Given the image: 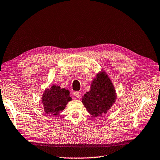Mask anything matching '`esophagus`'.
I'll list each match as a JSON object with an SVG mask.
<instances>
[{"mask_svg":"<svg viewBox=\"0 0 160 160\" xmlns=\"http://www.w3.org/2000/svg\"><path fill=\"white\" fill-rule=\"evenodd\" d=\"M73 95L75 96L77 98H79L81 97V92H75L73 93Z\"/></svg>","mask_w":160,"mask_h":160,"instance_id":"1","label":"esophagus"}]
</instances>
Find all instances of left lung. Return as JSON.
Wrapping results in <instances>:
<instances>
[{
	"label": "left lung",
	"mask_w": 160,
	"mask_h": 160,
	"mask_svg": "<svg viewBox=\"0 0 160 160\" xmlns=\"http://www.w3.org/2000/svg\"><path fill=\"white\" fill-rule=\"evenodd\" d=\"M116 99L111 81L104 72L97 75L91 89L83 96L82 102L88 112L95 118L102 116L110 109Z\"/></svg>",
	"instance_id": "1"
}]
</instances>
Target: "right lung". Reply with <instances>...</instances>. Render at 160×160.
<instances>
[{
	"label": "right lung",
	"mask_w": 160,
	"mask_h": 160,
	"mask_svg": "<svg viewBox=\"0 0 160 160\" xmlns=\"http://www.w3.org/2000/svg\"><path fill=\"white\" fill-rule=\"evenodd\" d=\"M71 99L68 89H61L58 85H53L44 92L42 97V103L43 104L46 113L57 115L64 109L66 105Z\"/></svg>",
	"instance_id": "obj_1"
}]
</instances>
